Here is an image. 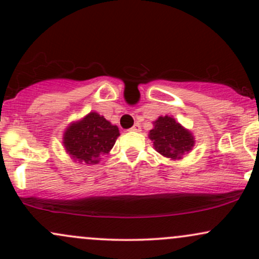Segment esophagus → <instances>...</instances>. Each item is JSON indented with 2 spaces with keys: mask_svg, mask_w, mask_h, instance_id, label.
<instances>
[{
  "mask_svg": "<svg viewBox=\"0 0 259 259\" xmlns=\"http://www.w3.org/2000/svg\"><path fill=\"white\" fill-rule=\"evenodd\" d=\"M131 131H133V132H141V124L140 123H135V126L131 128Z\"/></svg>",
  "mask_w": 259,
  "mask_h": 259,
  "instance_id": "esophagus-1",
  "label": "esophagus"
}]
</instances>
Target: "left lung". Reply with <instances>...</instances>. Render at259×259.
Wrapping results in <instances>:
<instances>
[{"instance_id":"1","label":"left lung","mask_w":259,"mask_h":259,"mask_svg":"<svg viewBox=\"0 0 259 259\" xmlns=\"http://www.w3.org/2000/svg\"><path fill=\"white\" fill-rule=\"evenodd\" d=\"M148 136L153 141L154 149L170 159H181L194 146L192 133L169 116L158 117Z\"/></svg>"}]
</instances>
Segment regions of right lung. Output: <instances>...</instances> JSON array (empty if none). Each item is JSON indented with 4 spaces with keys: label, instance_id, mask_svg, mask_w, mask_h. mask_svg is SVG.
Segmentation results:
<instances>
[{
    "label": "right lung",
    "instance_id": "right-lung-1",
    "mask_svg": "<svg viewBox=\"0 0 259 259\" xmlns=\"http://www.w3.org/2000/svg\"><path fill=\"white\" fill-rule=\"evenodd\" d=\"M118 136V127L97 112H90L66 128L62 143L73 161L97 164L101 157L111 151Z\"/></svg>",
    "mask_w": 259,
    "mask_h": 259
}]
</instances>
